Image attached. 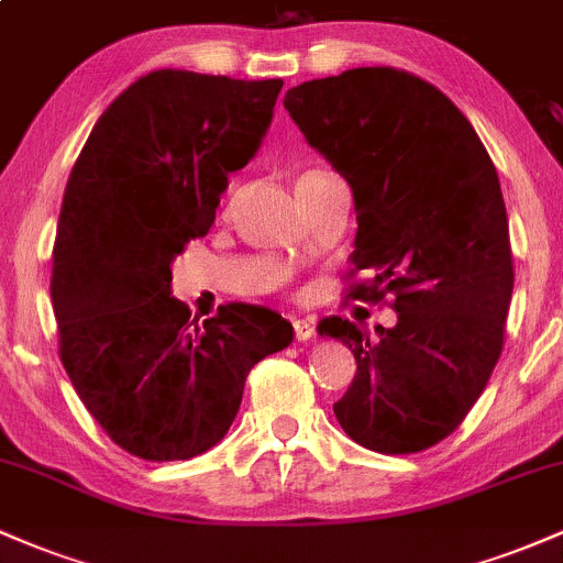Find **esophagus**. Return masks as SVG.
Listing matches in <instances>:
<instances>
[{
    "mask_svg": "<svg viewBox=\"0 0 563 563\" xmlns=\"http://www.w3.org/2000/svg\"><path fill=\"white\" fill-rule=\"evenodd\" d=\"M294 335L299 341H307L314 335V320L312 318H299L294 320Z\"/></svg>",
    "mask_w": 563,
    "mask_h": 563,
    "instance_id": "obj_1",
    "label": "esophagus"
}]
</instances>
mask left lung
Wrapping results in <instances>:
<instances>
[{
  "instance_id": "1",
  "label": "left lung",
  "mask_w": 563,
  "mask_h": 563,
  "mask_svg": "<svg viewBox=\"0 0 563 563\" xmlns=\"http://www.w3.org/2000/svg\"><path fill=\"white\" fill-rule=\"evenodd\" d=\"M303 137L346 177L357 238L352 299L389 307L371 339L325 318L357 373L333 405L341 429L384 455L450 437L493 376L514 294L508 214L487 147L448 95L402 68H352L283 100Z\"/></svg>"
}]
</instances>
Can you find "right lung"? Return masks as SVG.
<instances>
[{
    "mask_svg": "<svg viewBox=\"0 0 563 563\" xmlns=\"http://www.w3.org/2000/svg\"><path fill=\"white\" fill-rule=\"evenodd\" d=\"M280 89L151 70L106 108L70 169L49 280L57 354L102 431L142 461L214 448L251 367L294 339L273 309L230 301L198 322L172 296L174 256L214 224Z\"/></svg>",
    "mask_w": 563,
    "mask_h": 563,
    "instance_id": "right-lung-1",
    "label": "right lung"
}]
</instances>
